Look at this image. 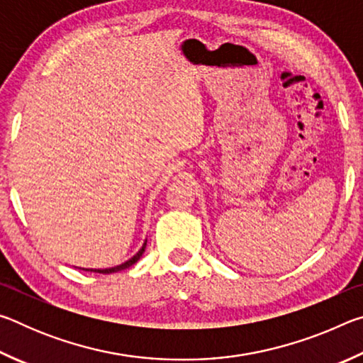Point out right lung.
I'll return each instance as SVG.
<instances>
[{"label":"right lung","instance_id":"obj_1","mask_svg":"<svg viewBox=\"0 0 363 363\" xmlns=\"http://www.w3.org/2000/svg\"><path fill=\"white\" fill-rule=\"evenodd\" d=\"M145 245H147V240L144 242L143 248H140V250L138 251V253L131 257V259H128L126 262L120 264V266L108 267V269H83V270H91V272H99V274H112V272H118V270H123V269H128V267H131L133 264H136V262L140 259V256L144 255V251H145Z\"/></svg>","mask_w":363,"mask_h":363}]
</instances>
